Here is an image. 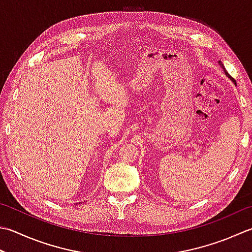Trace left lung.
Instances as JSON below:
<instances>
[{
  "label": "left lung",
  "mask_w": 252,
  "mask_h": 252,
  "mask_svg": "<svg viewBox=\"0 0 252 252\" xmlns=\"http://www.w3.org/2000/svg\"><path fill=\"white\" fill-rule=\"evenodd\" d=\"M219 63H220V65L221 67H223V70H224V72H225V74H226V75H227V76H228V77L230 78V80L234 82V84H235V85H236V81L234 80V78H231V76H230V75H229V74L227 73V71H226V70H225V67H224V65H223V64H221V62H220V61H219Z\"/></svg>",
  "instance_id": "1"
}]
</instances>
